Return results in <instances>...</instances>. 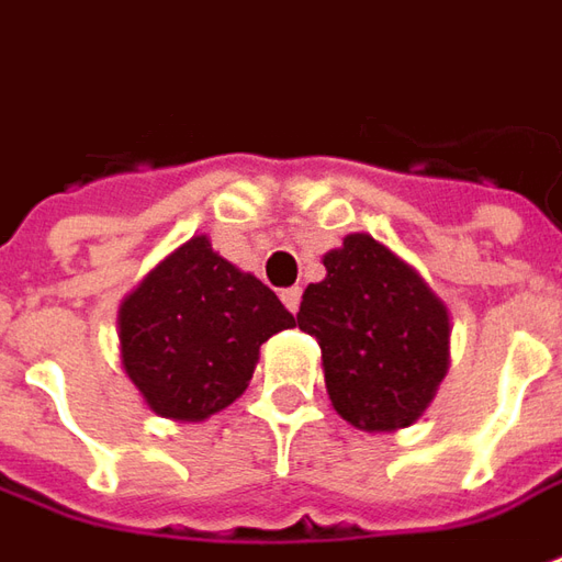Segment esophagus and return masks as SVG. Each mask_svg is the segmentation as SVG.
<instances>
[{"label": "esophagus", "instance_id": "34e87169", "mask_svg": "<svg viewBox=\"0 0 562 562\" xmlns=\"http://www.w3.org/2000/svg\"><path fill=\"white\" fill-rule=\"evenodd\" d=\"M280 297L285 307L292 310V313H297V307H301V289H297V285H292V289H282Z\"/></svg>", "mask_w": 562, "mask_h": 562}]
</instances>
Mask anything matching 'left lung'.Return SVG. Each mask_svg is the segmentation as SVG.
I'll use <instances>...</instances> for the list:
<instances>
[{
  "mask_svg": "<svg viewBox=\"0 0 562 562\" xmlns=\"http://www.w3.org/2000/svg\"><path fill=\"white\" fill-rule=\"evenodd\" d=\"M297 328L319 340L325 392L362 431L414 426L450 368V310L414 265L371 234L322 255Z\"/></svg>",
  "mask_w": 562,
  "mask_h": 562,
  "instance_id": "1",
  "label": "left lung"
}]
</instances>
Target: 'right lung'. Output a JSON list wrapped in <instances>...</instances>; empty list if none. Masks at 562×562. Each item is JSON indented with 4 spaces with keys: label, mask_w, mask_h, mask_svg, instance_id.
Masks as SVG:
<instances>
[{
    "label": "right lung",
    "mask_w": 562,
    "mask_h": 562,
    "mask_svg": "<svg viewBox=\"0 0 562 562\" xmlns=\"http://www.w3.org/2000/svg\"><path fill=\"white\" fill-rule=\"evenodd\" d=\"M294 316L265 282L191 237L148 270L117 307L121 368L148 411L203 423L240 398L258 349Z\"/></svg>",
    "instance_id": "obj_1"
}]
</instances>
